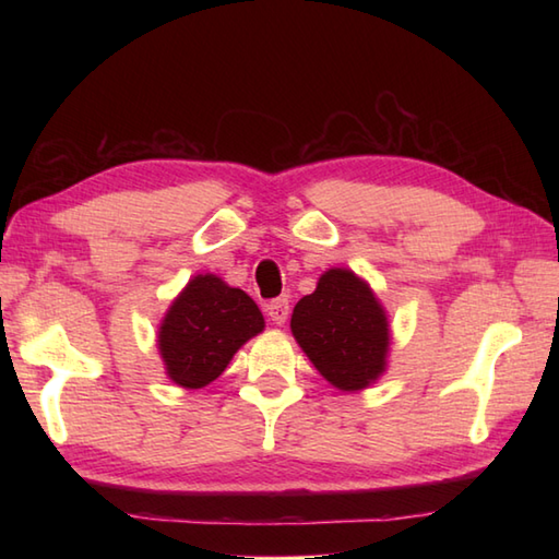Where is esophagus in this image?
I'll return each instance as SVG.
<instances>
[{
  "instance_id": "34e87169",
  "label": "esophagus",
  "mask_w": 559,
  "mask_h": 559,
  "mask_svg": "<svg viewBox=\"0 0 559 559\" xmlns=\"http://www.w3.org/2000/svg\"><path fill=\"white\" fill-rule=\"evenodd\" d=\"M266 314L273 324H286L290 314V302L286 298H276L266 305Z\"/></svg>"
}]
</instances>
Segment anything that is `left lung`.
Masks as SVG:
<instances>
[{
    "label": "left lung",
    "mask_w": 559,
    "mask_h": 559,
    "mask_svg": "<svg viewBox=\"0 0 559 559\" xmlns=\"http://www.w3.org/2000/svg\"><path fill=\"white\" fill-rule=\"evenodd\" d=\"M295 341L326 382L358 391L384 372L389 324L367 283L348 269H329L312 295L295 305Z\"/></svg>",
    "instance_id": "left-lung-1"
}]
</instances>
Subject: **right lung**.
I'll list each match as a JSON object with an SVG mask.
<instances>
[{
  "label": "right lung",
  "instance_id": "1",
  "mask_svg": "<svg viewBox=\"0 0 559 559\" xmlns=\"http://www.w3.org/2000/svg\"><path fill=\"white\" fill-rule=\"evenodd\" d=\"M264 329L257 302L218 276H197L163 319L158 348L175 384L201 389L228 367L245 341Z\"/></svg>",
  "mask_w": 559,
  "mask_h": 559
}]
</instances>
